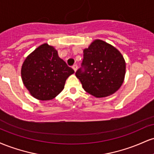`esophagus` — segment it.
<instances>
[{
	"instance_id": "obj_1",
	"label": "esophagus",
	"mask_w": 154,
	"mask_h": 154,
	"mask_svg": "<svg viewBox=\"0 0 154 154\" xmlns=\"http://www.w3.org/2000/svg\"><path fill=\"white\" fill-rule=\"evenodd\" d=\"M72 69H73L74 71H75V72L77 71V64L73 65V66H72Z\"/></svg>"
}]
</instances>
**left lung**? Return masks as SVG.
I'll list each match as a JSON object with an SVG mask.
<instances>
[{
    "label": "left lung",
    "mask_w": 154,
    "mask_h": 154,
    "mask_svg": "<svg viewBox=\"0 0 154 154\" xmlns=\"http://www.w3.org/2000/svg\"><path fill=\"white\" fill-rule=\"evenodd\" d=\"M81 66L76 77L85 91L96 98L114 94L125 79L126 63L122 55L101 40H95L84 49Z\"/></svg>",
    "instance_id": "left-lung-1"
}]
</instances>
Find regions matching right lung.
<instances>
[{
	"instance_id": "1",
	"label": "right lung",
	"mask_w": 154,
	"mask_h": 154,
	"mask_svg": "<svg viewBox=\"0 0 154 154\" xmlns=\"http://www.w3.org/2000/svg\"><path fill=\"white\" fill-rule=\"evenodd\" d=\"M75 71L60 59L53 46L44 43L24 60L21 70L24 86L38 100L54 98L63 91L66 79Z\"/></svg>"
}]
</instances>
